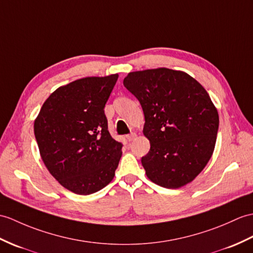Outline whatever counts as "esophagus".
I'll use <instances>...</instances> for the list:
<instances>
[{
    "label": "esophagus",
    "instance_id": "1",
    "mask_svg": "<svg viewBox=\"0 0 253 253\" xmlns=\"http://www.w3.org/2000/svg\"><path fill=\"white\" fill-rule=\"evenodd\" d=\"M126 138H127V140L129 141V142H130V141H132L134 138H136V133H134V132L129 133V134H127Z\"/></svg>",
    "mask_w": 253,
    "mask_h": 253
}]
</instances>
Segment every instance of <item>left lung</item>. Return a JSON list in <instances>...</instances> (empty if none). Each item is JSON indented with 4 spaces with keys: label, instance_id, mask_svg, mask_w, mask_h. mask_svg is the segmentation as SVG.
Returning <instances> with one entry per match:
<instances>
[{
    "label": "left lung",
    "instance_id": "8db88e82",
    "mask_svg": "<svg viewBox=\"0 0 253 253\" xmlns=\"http://www.w3.org/2000/svg\"><path fill=\"white\" fill-rule=\"evenodd\" d=\"M124 86L144 113L149 153L141 158L146 177L178 189L196 178L213 153L219 114L206 89L192 76L166 68L130 72Z\"/></svg>",
    "mask_w": 253,
    "mask_h": 253
}]
</instances>
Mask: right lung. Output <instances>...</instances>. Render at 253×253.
<instances>
[{"instance_id": "obj_1", "label": "right lung", "mask_w": 253, "mask_h": 253, "mask_svg": "<svg viewBox=\"0 0 253 253\" xmlns=\"http://www.w3.org/2000/svg\"><path fill=\"white\" fill-rule=\"evenodd\" d=\"M119 75L85 78L61 86L47 98L34 122L46 168L75 194L89 195L115 175L123 143L108 130L104 107Z\"/></svg>"}]
</instances>
